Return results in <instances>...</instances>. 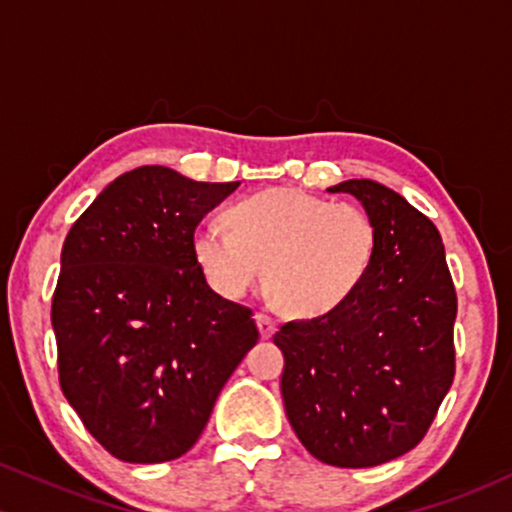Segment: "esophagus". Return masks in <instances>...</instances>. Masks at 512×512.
<instances>
[{"label":"esophagus","instance_id":"esophagus-1","mask_svg":"<svg viewBox=\"0 0 512 512\" xmlns=\"http://www.w3.org/2000/svg\"><path fill=\"white\" fill-rule=\"evenodd\" d=\"M255 322H257V327H260V334L264 339H269L276 332V320L274 317H269L267 313H257Z\"/></svg>","mask_w":512,"mask_h":512}]
</instances>
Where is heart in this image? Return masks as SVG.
Instances as JSON below:
<instances>
[{"label": "heart", "mask_w": 512, "mask_h": 512, "mask_svg": "<svg viewBox=\"0 0 512 512\" xmlns=\"http://www.w3.org/2000/svg\"><path fill=\"white\" fill-rule=\"evenodd\" d=\"M226 223H202L192 236L209 284L240 298L264 276L269 301L298 320L349 301L378 255V223L366 209L293 187L240 199L226 209Z\"/></svg>", "instance_id": "heart-1"}]
</instances>
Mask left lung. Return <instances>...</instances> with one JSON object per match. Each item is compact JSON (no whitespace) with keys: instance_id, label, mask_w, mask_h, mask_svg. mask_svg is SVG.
Masks as SVG:
<instances>
[{"instance_id":"8db88e82","label":"left lung","mask_w":512,"mask_h":512,"mask_svg":"<svg viewBox=\"0 0 512 512\" xmlns=\"http://www.w3.org/2000/svg\"><path fill=\"white\" fill-rule=\"evenodd\" d=\"M378 223L366 281L332 313L286 322V416L305 450L332 467H375L424 440L455 378L457 293L428 216L373 180H346Z\"/></svg>"}]
</instances>
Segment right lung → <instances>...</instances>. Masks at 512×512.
<instances>
[{"instance_id": "right-lung-1", "label": "right lung", "mask_w": 512, "mask_h": 512, "mask_svg": "<svg viewBox=\"0 0 512 512\" xmlns=\"http://www.w3.org/2000/svg\"><path fill=\"white\" fill-rule=\"evenodd\" d=\"M238 185L134 168L64 238L52 293L60 387L117 460L185 455L260 339L252 310L211 291L192 252L199 221Z\"/></svg>"}]
</instances>
